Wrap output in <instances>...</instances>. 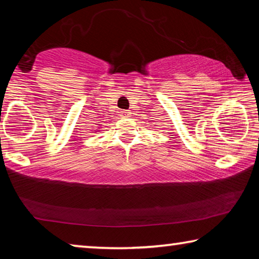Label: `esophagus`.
I'll use <instances>...</instances> for the list:
<instances>
[{
  "label": "esophagus",
  "mask_w": 259,
  "mask_h": 259,
  "mask_svg": "<svg viewBox=\"0 0 259 259\" xmlns=\"http://www.w3.org/2000/svg\"><path fill=\"white\" fill-rule=\"evenodd\" d=\"M121 114H122V116L128 117L130 115V112L129 111H121Z\"/></svg>",
  "instance_id": "34e87169"
}]
</instances>
